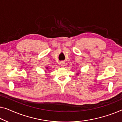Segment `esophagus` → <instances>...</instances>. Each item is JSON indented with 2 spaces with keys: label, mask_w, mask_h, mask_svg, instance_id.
<instances>
[{
  "label": "esophagus",
  "mask_w": 122,
  "mask_h": 122,
  "mask_svg": "<svg viewBox=\"0 0 122 122\" xmlns=\"http://www.w3.org/2000/svg\"><path fill=\"white\" fill-rule=\"evenodd\" d=\"M65 65H66V63H65V61H61L60 62V65L62 67H64L65 66Z\"/></svg>",
  "instance_id": "esophagus-1"
}]
</instances>
